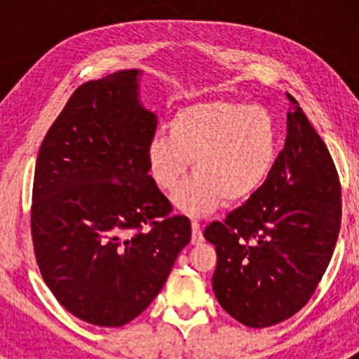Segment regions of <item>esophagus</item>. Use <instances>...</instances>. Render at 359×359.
<instances>
[{
	"label": "esophagus",
	"instance_id": "obj_1",
	"mask_svg": "<svg viewBox=\"0 0 359 359\" xmlns=\"http://www.w3.org/2000/svg\"><path fill=\"white\" fill-rule=\"evenodd\" d=\"M191 229H193V237H191V243L199 245L203 243V230H201V225L198 220H191Z\"/></svg>",
	"mask_w": 359,
	"mask_h": 359
}]
</instances>
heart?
Listing matches in <instances>:
<instances>
[{
	"label": "heart",
	"mask_w": 359,
	"mask_h": 359,
	"mask_svg": "<svg viewBox=\"0 0 359 359\" xmlns=\"http://www.w3.org/2000/svg\"><path fill=\"white\" fill-rule=\"evenodd\" d=\"M147 145L151 180L171 191L193 160L194 176L175 191L188 214L212 212L220 204H240L266 183L279 154V127L268 107L210 100L180 107Z\"/></svg>",
	"instance_id": "heart-1"
}]
</instances>
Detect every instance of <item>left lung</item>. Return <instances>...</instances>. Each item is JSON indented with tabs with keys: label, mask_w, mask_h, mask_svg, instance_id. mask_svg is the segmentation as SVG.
Returning <instances> with one entry per match:
<instances>
[{
	"label": "left lung",
	"mask_w": 359,
	"mask_h": 359,
	"mask_svg": "<svg viewBox=\"0 0 359 359\" xmlns=\"http://www.w3.org/2000/svg\"><path fill=\"white\" fill-rule=\"evenodd\" d=\"M287 135L266 183L224 222L204 230L215 245V297L243 325L264 328L309 302L335 250L341 186L330 151L287 93Z\"/></svg>",
	"instance_id": "obj_1"
}]
</instances>
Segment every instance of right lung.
I'll return each instance as SVG.
<instances>
[{
    "label": "right lung",
    "mask_w": 359,
    "mask_h": 359,
    "mask_svg": "<svg viewBox=\"0 0 359 359\" xmlns=\"http://www.w3.org/2000/svg\"><path fill=\"white\" fill-rule=\"evenodd\" d=\"M139 70L78 86L50 126L34 173L31 235L43 281L73 316L121 327L161 291L191 222L149 175L156 116Z\"/></svg>",
    "instance_id": "add662e5"
}]
</instances>
